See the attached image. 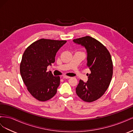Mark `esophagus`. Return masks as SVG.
<instances>
[{"instance_id": "obj_1", "label": "esophagus", "mask_w": 133, "mask_h": 133, "mask_svg": "<svg viewBox=\"0 0 133 133\" xmlns=\"http://www.w3.org/2000/svg\"><path fill=\"white\" fill-rule=\"evenodd\" d=\"M63 77L64 78H65V79H69V78H70L71 77L70 76H67V75H63Z\"/></svg>"}]
</instances>
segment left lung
I'll use <instances>...</instances> for the list:
<instances>
[{"instance_id":"obj_1","label":"left lung","mask_w":133,"mask_h":133,"mask_svg":"<svg viewBox=\"0 0 133 133\" xmlns=\"http://www.w3.org/2000/svg\"><path fill=\"white\" fill-rule=\"evenodd\" d=\"M87 49V66L91 73L87 83L80 80L76 93L83 101L91 103L104 95L110 85L113 65L109 51L97 40L90 36L73 40Z\"/></svg>"}]
</instances>
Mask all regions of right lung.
Listing matches in <instances>:
<instances>
[{
  "label": "right lung",
  "mask_w": 133,
  "mask_h": 133,
  "mask_svg": "<svg viewBox=\"0 0 133 133\" xmlns=\"http://www.w3.org/2000/svg\"><path fill=\"white\" fill-rule=\"evenodd\" d=\"M66 41L41 39L25 49L20 64V72L27 90L34 98L45 102L56 94L60 76L47 71L48 65L55 62L58 50Z\"/></svg>",
  "instance_id": "right-lung-1"
}]
</instances>
